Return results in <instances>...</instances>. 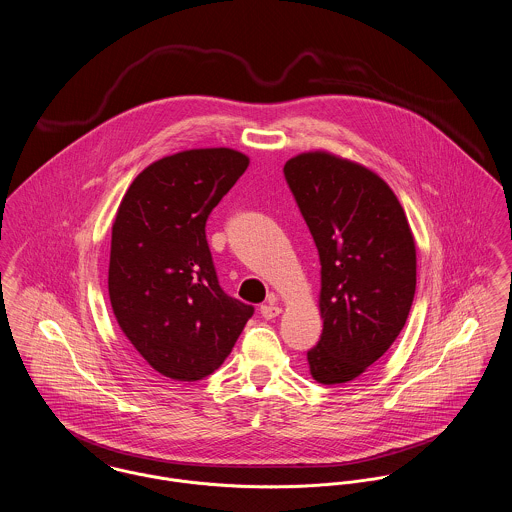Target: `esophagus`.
<instances>
[{
    "label": "esophagus",
    "mask_w": 512,
    "mask_h": 512,
    "mask_svg": "<svg viewBox=\"0 0 512 512\" xmlns=\"http://www.w3.org/2000/svg\"><path fill=\"white\" fill-rule=\"evenodd\" d=\"M281 312H283V310H281V306L277 304L275 296H269V302L261 306V316H263L265 320H273V318H277Z\"/></svg>",
    "instance_id": "1"
}]
</instances>
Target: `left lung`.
<instances>
[{"label": "left lung", "instance_id": "obj_1", "mask_svg": "<svg viewBox=\"0 0 512 512\" xmlns=\"http://www.w3.org/2000/svg\"><path fill=\"white\" fill-rule=\"evenodd\" d=\"M284 178L318 247L324 330L308 355L322 385L353 381L397 340L416 290L406 214L375 172L326 151L286 161Z\"/></svg>", "mask_w": 512, "mask_h": 512}]
</instances>
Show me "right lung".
Here are the masks:
<instances>
[{
    "label": "right lung",
    "instance_id": "1",
    "mask_svg": "<svg viewBox=\"0 0 512 512\" xmlns=\"http://www.w3.org/2000/svg\"><path fill=\"white\" fill-rule=\"evenodd\" d=\"M249 167L239 151L190 149L149 165L127 188L112 228L108 288L139 355L174 381L214 373L253 316L218 283L206 220Z\"/></svg>",
    "mask_w": 512,
    "mask_h": 512
}]
</instances>
